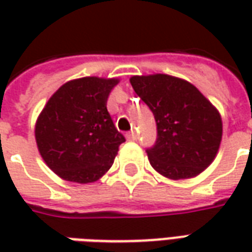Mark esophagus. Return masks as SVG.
<instances>
[{
	"mask_svg": "<svg viewBox=\"0 0 252 252\" xmlns=\"http://www.w3.org/2000/svg\"><path fill=\"white\" fill-rule=\"evenodd\" d=\"M126 137L129 139V140H136L137 139V133L135 131H131L128 135H126Z\"/></svg>",
	"mask_w": 252,
	"mask_h": 252,
	"instance_id": "34e87169",
	"label": "esophagus"
}]
</instances>
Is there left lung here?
I'll return each instance as SVG.
<instances>
[{
    "label": "left lung",
    "instance_id": "obj_1",
    "mask_svg": "<svg viewBox=\"0 0 252 252\" xmlns=\"http://www.w3.org/2000/svg\"><path fill=\"white\" fill-rule=\"evenodd\" d=\"M131 85L157 123V140L146 148L154 169L171 180L204 171L221 142L216 108L191 83L166 74L132 77Z\"/></svg>",
    "mask_w": 252,
    "mask_h": 252
}]
</instances>
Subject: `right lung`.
<instances>
[{
    "instance_id": "add662e5",
    "label": "right lung",
    "mask_w": 252,
    "mask_h": 252,
    "mask_svg": "<svg viewBox=\"0 0 252 252\" xmlns=\"http://www.w3.org/2000/svg\"><path fill=\"white\" fill-rule=\"evenodd\" d=\"M117 79L86 77L58 89L36 123L35 136L47 166L77 184L97 181L113 164L126 137L113 124L106 101Z\"/></svg>"
}]
</instances>
